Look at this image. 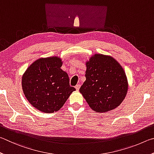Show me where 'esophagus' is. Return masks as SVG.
Returning <instances> with one entry per match:
<instances>
[{"mask_svg":"<svg viewBox=\"0 0 154 154\" xmlns=\"http://www.w3.org/2000/svg\"><path fill=\"white\" fill-rule=\"evenodd\" d=\"M80 87V85H75V89H76L77 91H79V90Z\"/></svg>","mask_w":154,"mask_h":154,"instance_id":"esophagus-1","label":"esophagus"}]
</instances>
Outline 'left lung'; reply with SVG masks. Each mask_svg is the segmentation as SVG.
Masks as SVG:
<instances>
[{
  "mask_svg": "<svg viewBox=\"0 0 154 154\" xmlns=\"http://www.w3.org/2000/svg\"><path fill=\"white\" fill-rule=\"evenodd\" d=\"M86 65V80L80 92L94 111L114 109L122 103L128 91L122 66L112 57L100 54L92 57Z\"/></svg>",
  "mask_w": 154,
  "mask_h": 154,
  "instance_id": "left-lung-1",
  "label": "left lung"
}]
</instances>
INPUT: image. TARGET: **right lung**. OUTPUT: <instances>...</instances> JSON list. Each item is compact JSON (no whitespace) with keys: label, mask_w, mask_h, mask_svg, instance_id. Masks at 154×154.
<instances>
[{"label":"right lung","mask_w":154,"mask_h":154,"mask_svg":"<svg viewBox=\"0 0 154 154\" xmlns=\"http://www.w3.org/2000/svg\"><path fill=\"white\" fill-rule=\"evenodd\" d=\"M61 66V59L57 57L39 59L23 75L24 95L32 106L42 112L58 111L75 90L69 85L68 75Z\"/></svg>","instance_id":"obj_1"}]
</instances>
